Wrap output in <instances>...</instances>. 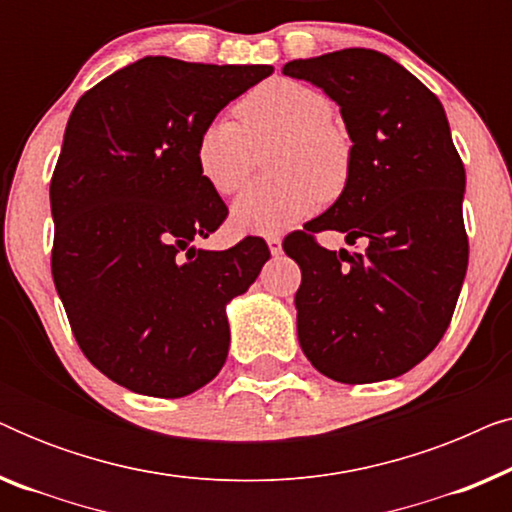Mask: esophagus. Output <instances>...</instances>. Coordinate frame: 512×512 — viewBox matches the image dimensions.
<instances>
[{
    "mask_svg": "<svg viewBox=\"0 0 512 512\" xmlns=\"http://www.w3.org/2000/svg\"><path fill=\"white\" fill-rule=\"evenodd\" d=\"M265 242H268L272 256L282 254V237H279V235H268V237H265Z\"/></svg>",
    "mask_w": 512,
    "mask_h": 512,
    "instance_id": "esophagus-1",
    "label": "esophagus"
}]
</instances>
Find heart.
Instances as JSON below:
<instances>
[{
    "mask_svg": "<svg viewBox=\"0 0 512 512\" xmlns=\"http://www.w3.org/2000/svg\"><path fill=\"white\" fill-rule=\"evenodd\" d=\"M240 125L214 118L200 132L195 160L202 179L216 193L240 191L258 163L270 153V177L251 184L233 205V226L242 233L270 235L312 214L324 193L338 195L349 179V146L333 128L331 100L307 83L272 79L237 102Z\"/></svg>",
    "mask_w": 512,
    "mask_h": 512,
    "instance_id": "obj_1",
    "label": "heart"
}]
</instances>
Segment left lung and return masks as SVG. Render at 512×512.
Instances as JSON below:
<instances>
[{
	"mask_svg": "<svg viewBox=\"0 0 512 512\" xmlns=\"http://www.w3.org/2000/svg\"><path fill=\"white\" fill-rule=\"evenodd\" d=\"M340 107L349 179L338 200L284 240L300 265V347L345 384L394 380L426 359L450 326L468 268L466 172L436 95L373 48L284 65ZM366 236L363 255L319 248L310 232Z\"/></svg>",
	"mask_w": 512,
	"mask_h": 512,
	"instance_id": "obj_1",
	"label": "left lung"
}]
</instances>
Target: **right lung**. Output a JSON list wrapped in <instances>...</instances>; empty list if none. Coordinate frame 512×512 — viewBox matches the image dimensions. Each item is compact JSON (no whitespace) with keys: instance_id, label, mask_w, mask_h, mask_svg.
Listing matches in <instances>:
<instances>
[{"instance_id":"obj_1","label":"right lung","mask_w":512,"mask_h":512,"mask_svg":"<svg viewBox=\"0 0 512 512\" xmlns=\"http://www.w3.org/2000/svg\"><path fill=\"white\" fill-rule=\"evenodd\" d=\"M272 72L146 55L90 88L69 116L51 179L53 282L81 352L135 394L188 396L226 363V307L270 251L261 237L195 247L228 214L195 146Z\"/></svg>"}]
</instances>
